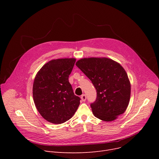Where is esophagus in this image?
Listing matches in <instances>:
<instances>
[{
	"instance_id": "1",
	"label": "esophagus",
	"mask_w": 159,
	"mask_h": 159,
	"mask_svg": "<svg viewBox=\"0 0 159 159\" xmlns=\"http://www.w3.org/2000/svg\"><path fill=\"white\" fill-rule=\"evenodd\" d=\"M81 100H82V101H83V102H84L85 101H86V95H85V94H83V95H81Z\"/></svg>"
}]
</instances>
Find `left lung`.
<instances>
[{"label":"left lung","instance_id":"8db88e82","mask_svg":"<svg viewBox=\"0 0 159 159\" xmlns=\"http://www.w3.org/2000/svg\"><path fill=\"white\" fill-rule=\"evenodd\" d=\"M76 66L92 82L96 101L91 104L95 117L113 121L126 110L131 95L128 74L117 62L106 57L80 58Z\"/></svg>","mask_w":159,"mask_h":159}]
</instances>
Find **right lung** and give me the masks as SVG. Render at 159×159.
Segmentation results:
<instances>
[{"label": "right lung", "mask_w": 159, "mask_h": 159, "mask_svg": "<svg viewBox=\"0 0 159 159\" xmlns=\"http://www.w3.org/2000/svg\"><path fill=\"white\" fill-rule=\"evenodd\" d=\"M75 61V58L53 59L35 75L33 101L40 115L49 122L64 123L78 109L80 98L74 94L68 80Z\"/></svg>", "instance_id": "obj_1"}]
</instances>
